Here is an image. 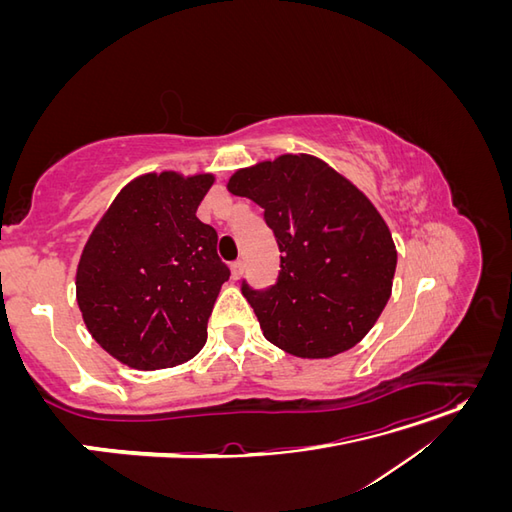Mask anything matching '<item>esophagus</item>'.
<instances>
[{"label": "esophagus", "instance_id": "esophagus-1", "mask_svg": "<svg viewBox=\"0 0 512 512\" xmlns=\"http://www.w3.org/2000/svg\"><path fill=\"white\" fill-rule=\"evenodd\" d=\"M230 271H232V280H239L241 273H243V262L241 260H235L230 265Z\"/></svg>", "mask_w": 512, "mask_h": 512}]
</instances>
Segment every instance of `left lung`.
Segmentation results:
<instances>
[{
    "label": "left lung",
    "mask_w": 512,
    "mask_h": 512,
    "mask_svg": "<svg viewBox=\"0 0 512 512\" xmlns=\"http://www.w3.org/2000/svg\"><path fill=\"white\" fill-rule=\"evenodd\" d=\"M228 190L265 209L280 245V275L241 292L271 344L303 359L356 346L391 297L395 243L367 196L312 156L241 168Z\"/></svg>",
    "instance_id": "obj_1"
}]
</instances>
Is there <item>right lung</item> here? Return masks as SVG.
Here are the masks:
<instances>
[{
    "label": "right lung",
    "mask_w": 512,
    "mask_h": 512,
    "mask_svg": "<svg viewBox=\"0 0 512 512\" xmlns=\"http://www.w3.org/2000/svg\"><path fill=\"white\" fill-rule=\"evenodd\" d=\"M211 175H143L123 188L91 232L76 301L91 337L134 369L190 361L230 277L218 232L196 218Z\"/></svg>",
    "instance_id": "right-lung-1"
}]
</instances>
